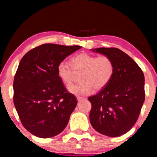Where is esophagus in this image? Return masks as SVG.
I'll return each mask as SVG.
<instances>
[{"mask_svg":"<svg viewBox=\"0 0 157 157\" xmlns=\"http://www.w3.org/2000/svg\"><path fill=\"white\" fill-rule=\"evenodd\" d=\"M83 98H83V97H81V96H77V100H78V101H81V100L83 99Z\"/></svg>","mask_w":157,"mask_h":157,"instance_id":"1","label":"esophagus"}]
</instances>
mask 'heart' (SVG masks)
<instances>
[{"label":"heart","instance_id":"b5f03b06","mask_svg":"<svg viewBox=\"0 0 157 157\" xmlns=\"http://www.w3.org/2000/svg\"><path fill=\"white\" fill-rule=\"evenodd\" d=\"M57 75L62 82L69 85L75 74L81 73V82L68 87L70 93L76 96H84L95 90L104 89L112 79L115 71L113 61L108 56H97L86 52L78 53L71 59V66L62 61L57 66Z\"/></svg>","mask_w":157,"mask_h":157}]
</instances>
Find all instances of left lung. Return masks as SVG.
Here are the masks:
<instances>
[{
	"label": "left lung",
	"instance_id": "obj_1",
	"mask_svg": "<svg viewBox=\"0 0 157 157\" xmlns=\"http://www.w3.org/2000/svg\"><path fill=\"white\" fill-rule=\"evenodd\" d=\"M94 51L108 56L115 71L106 87L89 97V119L100 134L117 137L128 132L136 123L145 99L144 76L137 63L117 48H98Z\"/></svg>",
	"mask_w": 157,
	"mask_h": 157
}]
</instances>
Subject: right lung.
I'll return each instance as SVG.
<instances>
[{
	"label": "right lung",
	"instance_id": "right-lung-1",
	"mask_svg": "<svg viewBox=\"0 0 157 157\" xmlns=\"http://www.w3.org/2000/svg\"><path fill=\"white\" fill-rule=\"evenodd\" d=\"M81 48L45 44L23 56L13 81V103L23 126L40 138L58 135L77 104L57 75V66Z\"/></svg>",
	"mask_w": 157,
	"mask_h": 157
}]
</instances>
